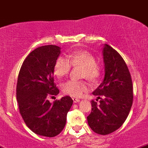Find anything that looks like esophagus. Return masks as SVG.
<instances>
[{"instance_id": "esophagus-1", "label": "esophagus", "mask_w": 148, "mask_h": 148, "mask_svg": "<svg viewBox=\"0 0 148 148\" xmlns=\"http://www.w3.org/2000/svg\"><path fill=\"white\" fill-rule=\"evenodd\" d=\"M73 101H74V103H77V102L80 101V100L79 99H76V98H73Z\"/></svg>"}]
</instances>
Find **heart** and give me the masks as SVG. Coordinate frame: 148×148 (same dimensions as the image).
<instances>
[{
	"instance_id": "b5f03b06",
	"label": "heart",
	"mask_w": 148,
	"mask_h": 148,
	"mask_svg": "<svg viewBox=\"0 0 148 148\" xmlns=\"http://www.w3.org/2000/svg\"><path fill=\"white\" fill-rule=\"evenodd\" d=\"M68 59L60 57L55 61L54 73L58 78H63L69 74L73 66H82V77L90 80H96L100 75V69L96 64V60L93 55L85 51H78L68 56ZM88 84L85 81L70 79L62 86L63 93L73 97H80L88 90Z\"/></svg>"
}]
</instances>
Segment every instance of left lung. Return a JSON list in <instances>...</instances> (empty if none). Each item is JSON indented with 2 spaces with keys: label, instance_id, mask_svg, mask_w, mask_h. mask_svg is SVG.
I'll return each instance as SVG.
<instances>
[{
  "label": "left lung",
  "instance_id": "obj_1",
  "mask_svg": "<svg viewBox=\"0 0 148 148\" xmlns=\"http://www.w3.org/2000/svg\"><path fill=\"white\" fill-rule=\"evenodd\" d=\"M104 77L93 92L103 96L100 103L92 101V110L87 117L90 128L107 135L116 131L128 117L133 102V85L126 63L115 49L104 44L102 48Z\"/></svg>",
  "mask_w": 148,
  "mask_h": 148
}]
</instances>
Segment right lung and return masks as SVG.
<instances>
[{"label": "right lung", "instance_id": "right-lung-1", "mask_svg": "<svg viewBox=\"0 0 148 148\" xmlns=\"http://www.w3.org/2000/svg\"><path fill=\"white\" fill-rule=\"evenodd\" d=\"M60 47L46 45L30 52L23 62L18 75L16 100L25 123L36 134L53 137L62 132L73 103L64 96L53 103L47 99L59 90L54 84V66Z\"/></svg>", "mask_w": 148, "mask_h": 148}]
</instances>
